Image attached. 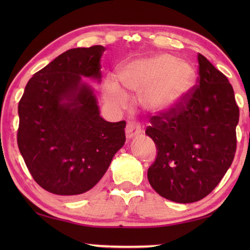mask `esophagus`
I'll use <instances>...</instances> for the list:
<instances>
[{
    "instance_id": "34e87169",
    "label": "esophagus",
    "mask_w": 250,
    "mask_h": 250,
    "mask_svg": "<svg viewBox=\"0 0 250 250\" xmlns=\"http://www.w3.org/2000/svg\"><path fill=\"white\" fill-rule=\"evenodd\" d=\"M141 132V125L137 121H129L125 126V134L129 139Z\"/></svg>"
}]
</instances>
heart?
Returning a JSON list of instances; mask_svg holds the SVG:
<instances>
[{"label":"heart","instance_id":"obj_1","mask_svg":"<svg viewBox=\"0 0 250 250\" xmlns=\"http://www.w3.org/2000/svg\"><path fill=\"white\" fill-rule=\"evenodd\" d=\"M126 90L142 94L145 105L153 111H167L181 104L192 89L195 71L185 61H175L171 55L135 59L124 66L120 73ZM104 99L117 108L128 104V95L115 80L104 84Z\"/></svg>","mask_w":250,"mask_h":250}]
</instances>
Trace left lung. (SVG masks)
<instances>
[{
    "label": "left lung",
    "instance_id": "left-lung-1",
    "mask_svg": "<svg viewBox=\"0 0 250 250\" xmlns=\"http://www.w3.org/2000/svg\"><path fill=\"white\" fill-rule=\"evenodd\" d=\"M197 61L195 86L176 107L150 116L146 130L158 149L147 179L159 195L176 203L208 195L236 153L239 108L234 89L202 54Z\"/></svg>",
    "mask_w": 250,
    "mask_h": 250
}]
</instances>
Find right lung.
<instances>
[{"instance_id":"add662e5","label":"right lung","mask_w":250,"mask_h":250,"mask_svg":"<svg viewBox=\"0 0 250 250\" xmlns=\"http://www.w3.org/2000/svg\"><path fill=\"white\" fill-rule=\"evenodd\" d=\"M104 47L73 48L34 74L19 103L18 146L33 179L57 195L78 197L104 176L125 145V121L100 117L84 77L101 78Z\"/></svg>"}]
</instances>
